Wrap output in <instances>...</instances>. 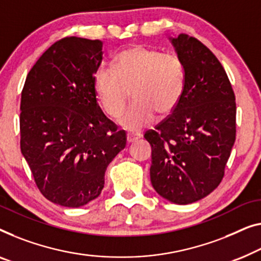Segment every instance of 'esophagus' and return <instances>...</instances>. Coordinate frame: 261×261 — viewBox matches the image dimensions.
Masks as SVG:
<instances>
[{"mask_svg":"<svg viewBox=\"0 0 261 261\" xmlns=\"http://www.w3.org/2000/svg\"><path fill=\"white\" fill-rule=\"evenodd\" d=\"M140 138H141V134L140 133H127V142L128 143L135 142Z\"/></svg>","mask_w":261,"mask_h":261,"instance_id":"34e87169","label":"esophagus"}]
</instances>
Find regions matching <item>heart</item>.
I'll return each instance as SVG.
<instances>
[{"label": "heart", "mask_w": 261, "mask_h": 261, "mask_svg": "<svg viewBox=\"0 0 261 261\" xmlns=\"http://www.w3.org/2000/svg\"><path fill=\"white\" fill-rule=\"evenodd\" d=\"M94 87L101 107L119 118L129 96L134 101L120 119L124 129L139 130L158 115L168 114L179 102L185 88L182 61L173 53L134 46L120 53L114 68L100 67Z\"/></svg>", "instance_id": "1"}]
</instances>
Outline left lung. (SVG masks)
I'll return each mask as SVG.
<instances>
[{"mask_svg":"<svg viewBox=\"0 0 261 261\" xmlns=\"http://www.w3.org/2000/svg\"><path fill=\"white\" fill-rule=\"evenodd\" d=\"M185 69V88L171 114L146 132L152 146L150 182L177 205L219 186L236 141V96L215 55L195 37L169 36Z\"/></svg>","mask_w":261,"mask_h":261,"instance_id":"left-lung-1","label":"left lung"}]
</instances>
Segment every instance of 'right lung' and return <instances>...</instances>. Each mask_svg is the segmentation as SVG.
Instances as JSON below:
<instances>
[{
  "instance_id": "obj_1",
  "label": "right lung",
  "mask_w": 261,
  "mask_h": 261,
  "mask_svg": "<svg viewBox=\"0 0 261 261\" xmlns=\"http://www.w3.org/2000/svg\"><path fill=\"white\" fill-rule=\"evenodd\" d=\"M102 42L66 37L30 69L21 94V153L41 193L56 205L85 206L101 194L107 166L126 147L101 111L94 75Z\"/></svg>"
}]
</instances>
